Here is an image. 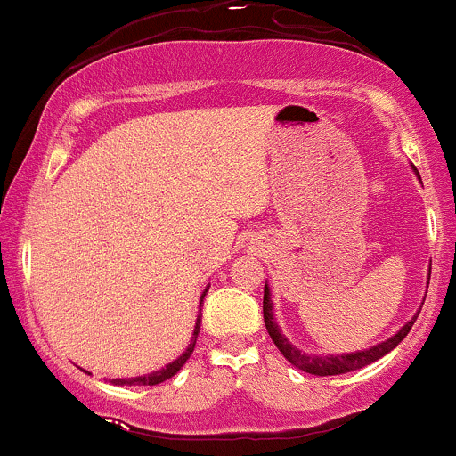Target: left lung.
Returning <instances> with one entry per match:
<instances>
[{"label":"left lung","instance_id":"8db88e82","mask_svg":"<svg viewBox=\"0 0 456 456\" xmlns=\"http://www.w3.org/2000/svg\"><path fill=\"white\" fill-rule=\"evenodd\" d=\"M413 174L418 175V180H420V174H418L416 167L411 165ZM428 276H431V272H428ZM270 287L268 282H265V289H264V322H265V330H268L270 338L274 341L276 347H279V352L285 355L287 360H289L291 364L296 366V369L305 370V373H311V375H319V378H328V375H341V373H352V370H358L362 369L366 364H373L375 360L384 358L386 354H390L392 349L399 345L403 338L410 334V330L413 326V322H416V317L420 315V311L413 315L410 322L405 323V326L399 328V332L392 334L390 338H386V341H381L378 345H373V347L369 349H360V352H349V354H305L302 349H297L296 345H291L287 341L285 334L281 332L279 323H276L274 319V308H272V300H270Z\"/></svg>","mask_w":456,"mask_h":456}]
</instances>
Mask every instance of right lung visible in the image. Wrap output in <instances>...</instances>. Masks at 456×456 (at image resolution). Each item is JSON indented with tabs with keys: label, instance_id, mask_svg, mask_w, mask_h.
Listing matches in <instances>:
<instances>
[{
	"label": "right lung",
	"instance_id": "add662e5",
	"mask_svg": "<svg viewBox=\"0 0 456 456\" xmlns=\"http://www.w3.org/2000/svg\"><path fill=\"white\" fill-rule=\"evenodd\" d=\"M208 289H210V285L203 289L201 294V300H199V315H197V322H195V330H192V337H191V343H188L186 352L182 355H177L174 362H169L165 366V369L160 370H154V373H148V375H139V378H122V379H109L113 386H156V384H162L165 379L174 378L177 370L182 369V366L186 364V360L191 358L192 349H195V343H197V337H199V326H201V305H203V297H206Z\"/></svg>",
	"mask_w": 456,
	"mask_h": 456
}]
</instances>
